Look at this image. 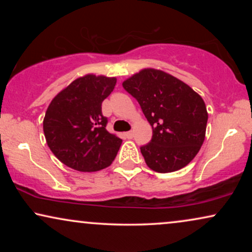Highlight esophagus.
Listing matches in <instances>:
<instances>
[{"label": "esophagus", "instance_id": "obj_1", "mask_svg": "<svg viewBox=\"0 0 252 252\" xmlns=\"http://www.w3.org/2000/svg\"><path fill=\"white\" fill-rule=\"evenodd\" d=\"M125 136L127 137V139H133L134 134H133L132 130H130V132H126V133H125Z\"/></svg>", "mask_w": 252, "mask_h": 252}]
</instances>
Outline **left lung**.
<instances>
[{
    "label": "left lung",
    "instance_id": "8db88e82",
    "mask_svg": "<svg viewBox=\"0 0 252 252\" xmlns=\"http://www.w3.org/2000/svg\"><path fill=\"white\" fill-rule=\"evenodd\" d=\"M153 127L150 143L141 147L148 167L170 173L194 159L205 139L208 111L194 89L156 68H143L123 82Z\"/></svg>",
    "mask_w": 252,
    "mask_h": 252
}]
</instances>
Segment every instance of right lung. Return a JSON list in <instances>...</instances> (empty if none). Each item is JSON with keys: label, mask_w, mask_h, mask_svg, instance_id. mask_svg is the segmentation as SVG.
Returning <instances> with one entry per match:
<instances>
[{"label": "right lung", "mask_w": 252, "mask_h": 252, "mask_svg": "<svg viewBox=\"0 0 252 252\" xmlns=\"http://www.w3.org/2000/svg\"><path fill=\"white\" fill-rule=\"evenodd\" d=\"M117 78L86 74L58 93L43 118L48 147L66 166L80 172L108 167L123 140L106 130L102 102L111 94Z\"/></svg>", "instance_id": "add662e5"}]
</instances>
